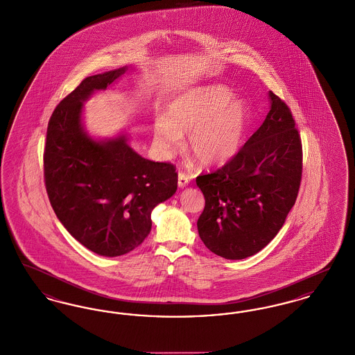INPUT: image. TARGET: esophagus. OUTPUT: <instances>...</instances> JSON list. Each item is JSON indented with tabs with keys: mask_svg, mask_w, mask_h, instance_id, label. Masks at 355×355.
<instances>
[{
	"mask_svg": "<svg viewBox=\"0 0 355 355\" xmlns=\"http://www.w3.org/2000/svg\"><path fill=\"white\" fill-rule=\"evenodd\" d=\"M189 182H190L189 175H186L185 173H178V186H180L181 189L189 185Z\"/></svg>",
	"mask_w": 355,
	"mask_h": 355,
	"instance_id": "obj_1",
	"label": "esophagus"
}]
</instances>
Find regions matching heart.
Listing matches in <instances>:
<instances>
[{"mask_svg": "<svg viewBox=\"0 0 355 355\" xmlns=\"http://www.w3.org/2000/svg\"><path fill=\"white\" fill-rule=\"evenodd\" d=\"M234 93L222 85L198 86L170 102L165 116L154 121L155 149L170 157L182 145L206 166L232 161L242 149L252 126L248 102L233 100Z\"/></svg>", "mask_w": 355, "mask_h": 355, "instance_id": "obj_1", "label": "heart"}]
</instances>
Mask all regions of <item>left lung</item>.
I'll list each match as a JSON object with an SVG mask.
<instances>
[{"instance_id":"8db88e82","label":"left lung","mask_w":355,"mask_h":355,"mask_svg":"<svg viewBox=\"0 0 355 355\" xmlns=\"http://www.w3.org/2000/svg\"><path fill=\"white\" fill-rule=\"evenodd\" d=\"M270 110L223 168L197 177L205 209L197 227L205 246L226 259L261 252L294 206L302 175V145L286 103L269 92Z\"/></svg>"}]
</instances>
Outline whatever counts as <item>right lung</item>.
<instances>
[{"label":"right lung","instance_id":"right-lung-1","mask_svg":"<svg viewBox=\"0 0 355 355\" xmlns=\"http://www.w3.org/2000/svg\"><path fill=\"white\" fill-rule=\"evenodd\" d=\"M128 67L85 78L51 114L44 175L57 218L86 249L119 257L138 248L152 230L153 209L177 190V173L129 145L123 130L96 138L84 125V103L121 78Z\"/></svg>","mask_w":355,"mask_h":355}]
</instances>
